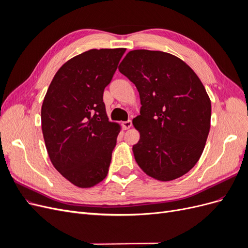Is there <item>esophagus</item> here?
Segmentation results:
<instances>
[{
    "label": "esophagus",
    "instance_id": "1",
    "mask_svg": "<svg viewBox=\"0 0 248 248\" xmlns=\"http://www.w3.org/2000/svg\"><path fill=\"white\" fill-rule=\"evenodd\" d=\"M122 125H123V127L125 129H129L130 127L132 126V121L131 120H128V121H125V122H123L122 123Z\"/></svg>",
    "mask_w": 248,
    "mask_h": 248
}]
</instances>
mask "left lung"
<instances>
[{"instance_id":"left-lung-1","label":"left lung","mask_w":248,"mask_h":248,"mask_svg":"<svg viewBox=\"0 0 248 248\" xmlns=\"http://www.w3.org/2000/svg\"><path fill=\"white\" fill-rule=\"evenodd\" d=\"M119 70L140 93L133 125L140 138L132 147L140 168L160 181L185 175L199 161L210 130L205 87L188 65L163 51L131 50Z\"/></svg>"}]
</instances>
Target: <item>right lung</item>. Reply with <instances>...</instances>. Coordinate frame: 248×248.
<instances>
[{"instance_id":"add662e5","label":"right lung","mask_w":248,"mask_h":248,"mask_svg":"<svg viewBox=\"0 0 248 248\" xmlns=\"http://www.w3.org/2000/svg\"><path fill=\"white\" fill-rule=\"evenodd\" d=\"M125 48L91 49L70 59L52 78L41 108L51 163L81 188L107 177L120 126L108 121L103 92Z\"/></svg>"}]
</instances>
